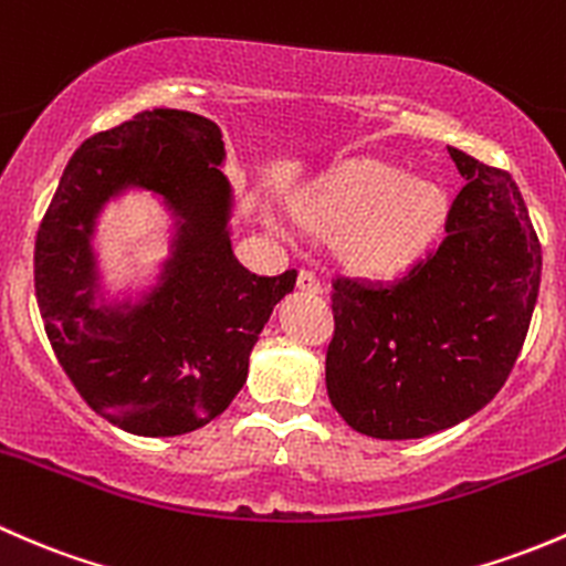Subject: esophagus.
<instances>
[{"label":"esophagus","instance_id":"34e87169","mask_svg":"<svg viewBox=\"0 0 566 566\" xmlns=\"http://www.w3.org/2000/svg\"><path fill=\"white\" fill-rule=\"evenodd\" d=\"M296 285H300L302 291H307V294H322V281H318V275L313 270L296 272Z\"/></svg>","mask_w":566,"mask_h":566}]
</instances>
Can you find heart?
Returning a JSON list of instances; mask_svg holds the SVG:
<instances>
[{
  "label": "heart",
  "mask_w": 566,
  "mask_h": 566,
  "mask_svg": "<svg viewBox=\"0 0 566 566\" xmlns=\"http://www.w3.org/2000/svg\"><path fill=\"white\" fill-rule=\"evenodd\" d=\"M441 185L381 160H354L302 198L300 214L318 229H343V253L368 272L411 264L444 226Z\"/></svg>",
  "instance_id": "b5f03b06"
}]
</instances>
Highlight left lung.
<instances>
[{"instance_id": "8db88e82", "label": "left lung", "mask_w": 566, "mask_h": 566, "mask_svg": "<svg viewBox=\"0 0 566 566\" xmlns=\"http://www.w3.org/2000/svg\"><path fill=\"white\" fill-rule=\"evenodd\" d=\"M444 240L387 283L332 277L326 392L373 439H422L491 403L526 340L543 248L504 168L450 147Z\"/></svg>"}]
</instances>
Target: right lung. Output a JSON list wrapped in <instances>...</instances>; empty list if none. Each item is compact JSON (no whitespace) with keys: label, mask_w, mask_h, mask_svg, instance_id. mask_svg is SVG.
<instances>
[{"label":"right lung","mask_w":566,"mask_h":566,"mask_svg":"<svg viewBox=\"0 0 566 566\" xmlns=\"http://www.w3.org/2000/svg\"><path fill=\"white\" fill-rule=\"evenodd\" d=\"M223 136L207 116L142 111L86 138L60 179L34 242V294L62 370L92 411L136 436H179L229 409L248 359L296 270L259 277L234 259ZM125 184L180 214L167 283L130 314L94 307L91 223Z\"/></svg>","instance_id":"obj_1"}]
</instances>
